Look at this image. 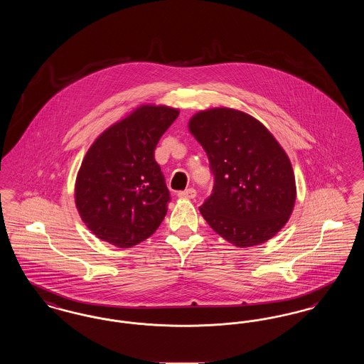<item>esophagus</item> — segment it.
<instances>
[{
	"label": "esophagus",
	"instance_id": "34e87169",
	"mask_svg": "<svg viewBox=\"0 0 364 364\" xmlns=\"http://www.w3.org/2000/svg\"><path fill=\"white\" fill-rule=\"evenodd\" d=\"M178 198H184V199H193L196 196V191L193 188H187V190L180 191L178 193Z\"/></svg>",
	"mask_w": 364,
	"mask_h": 364
}]
</instances>
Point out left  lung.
Listing matches in <instances>:
<instances>
[{"label": "left lung", "instance_id": "obj_1", "mask_svg": "<svg viewBox=\"0 0 364 364\" xmlns=\"http://www.w3.org/2000/svg\"><path fill=\"white\" fill-rule=\"evenodd\" d=\"M188 128L214 176L199 208L208 225L242 248L272 239L296 200L294 169L277 140L252 116L228 107L196 113Z\"/></svg>", "mask_w": 364, "mask_h": 364}]
</instances>
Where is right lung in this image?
<instances>
[{"label":"right lung","instance_id":"add662e5","mask_svg":"<svg viewBox=\"0 0 364 364\" xmlns=\"http://www.w3.org/2000/svg\"><path fill=\"white\" fill-rule=\"evenodd\" d=\"M177 116L173 107L143 105L88 149L76 177L75 202L98 239L129 248L164 221L171 192L154 150Z\"/></svg>","mask_w":364,"mask_h":364}]
</instances>
